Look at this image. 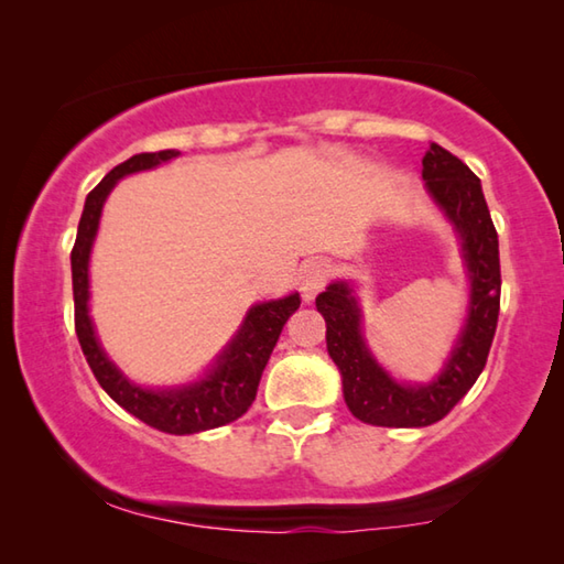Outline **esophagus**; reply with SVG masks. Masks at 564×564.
<instances>
[{
  "label": "esophagus",
  "instance_id": "34e87169",
  "mask_svg": "<svg viewBox=\"0 0 564 564\" xmlns=\"http://www.w3.org/2000/svg\"><path fill=\"white\" fill-rule=\"evenodd\" d=\"M330 279V269L326 261H311L299 275V291L305 303H311L323 291V285Z\"/></svg>",
  "mask_w": 564,
  "mask_h": 564
}]
</instances>
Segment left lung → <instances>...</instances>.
Here are the masks:
<instances>
[{
	"instance_id": "obj_1",
	"label": "left lung",
	"mask_w": 564,
	"mask_h": 564,
	"mask_svg": "<svg viewBox=\"0 0 564 564\" xmlns=\"http://www.w3.org/2000/svg\"><path fill=\"white\" fill-rule=\"evenodd\" d=\"M423 178L427 194L460 236L470 273V308L441 376L425 386H403L390 378L366 346L358 301L346 281L330 283L316 299V308L326 318L328 356L343 378V398L350 413L368 425L425 427L443 420L482 373L498 328L502 285L498 231L480 178L437 144L425 151Z\"/></svg>"
}]
</instances>
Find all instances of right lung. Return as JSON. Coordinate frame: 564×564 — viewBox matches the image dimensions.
<instances>
[{
    "instance_id": "add662e5",
    "label": "right lung",
    "mask_w": 564,
    "mask_h": 564,
    "mask_svg": "<svg viewBox=\"0 0 564 564\" xmlns=\"http://www.w3.org/2000/svg\"><path fill=\"white\" fill-rule=\"evenodd\" d=\"M178 151L166 149L156 154H137L113 166L107 176L94 186L84 204L79 231L72 248V285H74V328L79 346L87 356L94 378L107 390L111 400L129 410L133 417L161 433L191 435L221 427L241 417L256 400L265 362L275 348L281 330L301 305V295L291 293L285 299L256 303L246 313V321L238 328L236 338L228 343L221 356L216 358L212 370L196 383L151 390L141 388L121 373L99 346L94 323L89 318V253L94 236H97L104 202L119 178L137 174V171L154 169L164 161L176 159Z\"/></svg>"
}]
</instances>
